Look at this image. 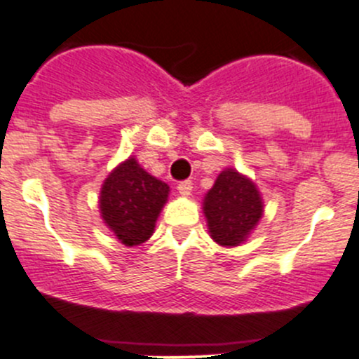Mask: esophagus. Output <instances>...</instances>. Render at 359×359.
Here are the masks:
<instances>
[{
  "instance_id": "34e87169",
  "label": "esophagus",
  "mask_w": 359,
  "mask_h": 359,
  "mask_svg": "<svg viewBox=\"0 0 359 359\" xmlns=\"http://www.w3.org/2000/svg\"><path fill=\"white\" fill-rule=\"evenodd\" d=\"M177 189H179V193L182 194V196H191V193H193V182H191V180H182V182L177 186Z\"/></svg>"
}]
</instances>
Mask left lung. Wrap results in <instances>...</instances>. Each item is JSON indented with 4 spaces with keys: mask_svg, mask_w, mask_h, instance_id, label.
Wrapping results in <instances>:
<instances>
[{
    "mask_svg": "<svg viewBox=\"0 0 359 359\" xmlns=\"http://www.w3.org/2000/svg\"><path fill=\"white\" fill-rule=\"evenodd\" d=\"M208 233L220 247H238L247 241L264 212L259 189L234 168L219 173L203 200Z\"/></svg>",
    "mask_w": 359,
    "mask_h": 359,
    "instance_id": "8db88e82",
    "label": "left lung"
}]
</instances>
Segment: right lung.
Returning a JSON list of instances; mask_svg holds the SVG:
<instances>
[{
    "mask_svg": "<svg viewBox=\"0 0 359 359\" xmlns=\"http://www.w3.org/2000/svg\"><path fill=\"white\" fill-rule=\"evenodd\" d=\"M170 187L149 175L135 158L119 163L104 180L99 208L106 226L126 247L149 240Z\"/></svg>",
    "mask_w": 359,
    "mask_h": 359,
    "instance_id": "1",
    "label": "right lung"
}]
</instances>
